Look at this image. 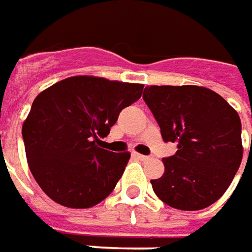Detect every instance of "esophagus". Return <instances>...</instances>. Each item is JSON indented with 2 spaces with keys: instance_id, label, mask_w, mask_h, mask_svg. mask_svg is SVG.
I'll list each match as a JSON object with an SVG mask.
<instances>
[{
  "instance_id": "1",
  "label": "esophagus",
  "mask_w": 252,
  "mask_h": 252,
  "mask_svg": "<svg viewBox=\"0 0 252 252\" xmlns=\"http://www.w3.org/2000/svg\"><path fill=\"white\" fill-rule=\"evenodd\" d=\"M133 156H134L136 158H139V160H141V161L149 160V157H147V156H143V154H139V153H133Z\"/></svg>"
}]
</instances>
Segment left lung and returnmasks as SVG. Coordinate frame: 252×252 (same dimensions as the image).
Here are the masks:
<instances>
[{
  "label": "left lung",
  "instance_id": "left-lung-1",
  "mask_svg": "<svg viewBox=\"0 0 252 252\" xmlns=\"http://www.w3.org/2000/svg\"><path fill=\"white\" fill-rule=\"evenodd\" d=\"M143 99L162 140L177 143V153L162 158V177L151 179L153 190L179 210L210 206L227 190L243 160L238 113L219 94L198 85H151Z\"/></svg>",
  "mask_w": 252,
  "mask_h": 252
}]
</instances>
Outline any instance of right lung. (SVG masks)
<instances>
[{"instance_id":"1","label":"right lung","mask_w":252,"mask_h":252,"mask_svg":"<svg viewBox=\"0 0 252 252\" xmlns=\"http://www.w3.org/2000/svg\"><path fill=\"white\" fill-rule=\"evenodd\" d=\"M141 84L75 75L34 98L22 126L26 160L44 193L65 208L98 205L115 189L130 153L98 146L123 108L141 96Z\"/></svg>"}]
</instances>
